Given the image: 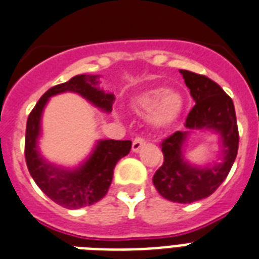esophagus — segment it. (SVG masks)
Here are the masks:
<instances>
[{"instance_id": "1", "label": "esophagus", "mask_w": 259, "mask_h": 259, "mask_svg": "<svg viewBox=\"0 0 259 259\" xmlns=\"http://www.w3.org/2000/svg\"><path fill=\"white\" fill-rule=\"evenodd\" d=\"M145 138L144 137H136L133 141V145H132V149L133 152H138V150L141 149L142 146L145 145Z\"/></svg>"}]
</instances>
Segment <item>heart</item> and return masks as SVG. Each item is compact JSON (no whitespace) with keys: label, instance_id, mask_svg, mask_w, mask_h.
I'll list each match as a JSON object with an SVG mask.
<instances>
[{"label":"heart","instance_id":"1","mask_svg":"<svg viewBox=\"0 0 259 259\" xmlns=\"http://www.w3.org/2000/svg\"><path fill=\"white\" fill-rule=\"evenodd\" d=\"M183 106L184 101L179 91L161 87L145 90L132 99V109L138 114L146 113L148 122L158 129L172 125L180 117Z\"/></svg>","mask_w":259,"mask_h":259}]
</instances>
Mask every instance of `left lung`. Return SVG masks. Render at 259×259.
Returning <instances> with one entry per match:
<instances>
[{
    "mask_svg": "<svg viewBox=\"0 0 259 259\" xmlns=\"http://www.w3.org/2000/svg\"><path fill=\"white\" fill-rule=\"evenodd\" d=\"M195 106L185 119L188 130H212L222 138L223 161L215 165H191L183 156L189 132H176L161 142L162 165L156 170L153 184L162 197L175 203H193L208 197L225 181L238 153L239 133L233 99L218 83L204 75L180 70Z\"/></svg>",
    "mask_w": 259,
    "mask_h": 259,
    "instance_id": "left-lung-1",
    "label": "left lung"
}]
</instances>
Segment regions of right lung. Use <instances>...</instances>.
<instances>
[{"mask_svg": "<svg viewBox=\"0 0 259 259\" xmlns=\"http://www.w3.org/2000/svg\"><path fill=\"white\" fill-rule=\"evenodd\" d=\"M99 75H76L68 82L51 87L30 111L25 132V161L30 176L37 187L64 208H82L105 197L113 180L117 162L132 149V141L101 140L93 153L76 169L59 168L46 161L38 152L37 140L41 132V114L47 102L56 94L76 93L94 106L110 113L114 94L99 89Z\"/></svg>", "mask_w": 259, "mask_h": 259, "instance_id": "obj_1", "label": "right lung"}]
</instances>
